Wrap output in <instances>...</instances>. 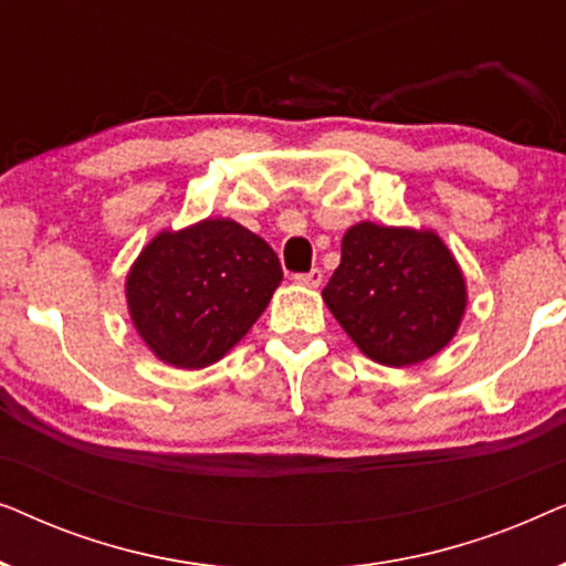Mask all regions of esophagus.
I'll use <instances>...</instances> for the list:
<instances>
[{
  "instance_id": "1",
  "label": "esophagus",
  "mask_w": 566,
  "mask_h": 566,
  "mask_svg": "<svg viewBox=\"0 0 566 566\" xmlns=\"http://www.w3.org/2000/svg\"><path fill=\"white\" fill-rule=\"evenodd\" d=\"M322 277H324V273L319 268H314V270H308V273H301V275H296L293 277V281H296L298 285H306V289H319L322 285Z\"/></svg>"
}]
</instances>
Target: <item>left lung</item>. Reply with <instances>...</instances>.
I'll return each mask as SVG.
<instances>
[{
    "label": "left lung",
    "mask_w": 566,
    "mask_h": 566,
    "mask_svg": "<svg viewBox=\"0 0 566 566\" xmlns=\"http://www.w3.org/2000/svg\"><path fill=\"white\" fill-rule=\"evenodd\" d=\"M322 298L363 355L405 368L451 343L469 291L438 231L360 221L345 231Z\"/></svg>",
    "instance_id": "1"
}]
</instances>
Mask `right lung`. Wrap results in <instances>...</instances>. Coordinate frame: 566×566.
<instances>
[{
	"instance_id": "add662e5",
	"label": "right lung",
	"mask_w": 566,
	"mask_h": 566,
	"mask_svg": "<svg viewBox=\"0 0 566 566\" xmlns=\"http://www.w3.org/2000/svg\"><path fill=\"white\" fill-rule=\"evenodd\" d=\"M281 281L265 239L231 219H203L159 231L138 252L126 275L128 316L154 358L198 370L252 329Z\"/></svg>"
}]
</instances>
